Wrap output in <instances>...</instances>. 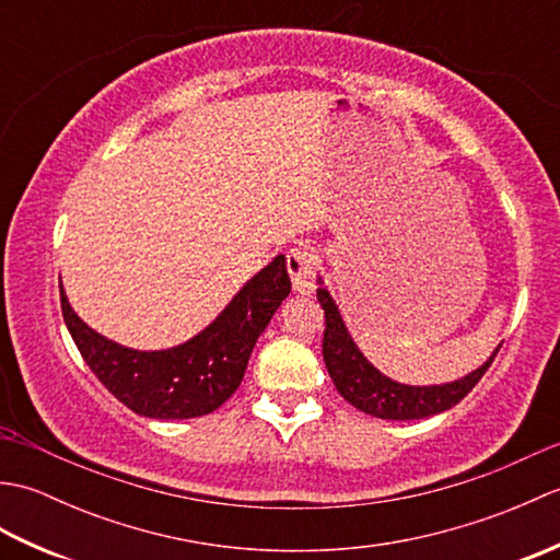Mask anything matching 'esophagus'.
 I'll return each instance as SVG.
<instances>
[{"label": "esophagus", "mask_w": 560, "mask_h": 560, "mask_svg": "<svg viewBox=\"0 0 560 560\" xmlns=\"http://www.w3.org/2000/svg\"><path fill=\"white\" fill-rule=\"evenodd\" d=\"M287 269H289V277L293 281V289L299 293H311L315 281H313V273H315V255L313 249H307L303 245L289 249L287 255Z\"/></svg>", "instance_id": "34e87169"}]
</instances>
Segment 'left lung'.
<instances>
[{"label":"left lung","instance_id":"left-lung-1","mask_svg":"<svg viewBox=\"0 0 560 560\" xmlns=\"http://www.w3.org/2000/svg\"><path fill=\"white\" fill-rule=\"evenodd\" d=\"M317 301L325 311L323 355L331 383H335L339 395L351 401L355 409L377 416V419L413 421L452 409L457 401L469 395L474 385H477L483 373L489 371V365L493 363L498 353L493 351L491 359L486 361L479 371L457 380V383L433 387L401 385L380 373L377 368L368 363L365 355L355 349L353 339L349 337L347 327L341 323V315L335 301H331V295L325 289H317Z\"/></svg>","mask_w":560,"mask_h":560}]
</instances>
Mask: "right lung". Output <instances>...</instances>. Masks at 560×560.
<instances>
[{
    "label": "right lung",
    "instance_id": "right-lung-1",
    "mask_svg": "<svg viewBox=\"0 0 560 560\" xmlns=\"http://www.w3.org/2000/svg\"><path fill=\"white\" fill-rule=\"evenodd\" d=\"M289 293L279 255L201 335L168 351L125 349L81 323L62 287L59 301L83 361L125 407L149 419H195L219 409L241 385L257 337Z\"/></svg>",
    "mask_w": 560,
    "mask_h": 560
}]
</instances>
